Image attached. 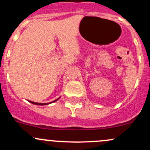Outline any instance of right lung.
<instances>
[{
  "instance_id": "1",
  "label": "right lung",
  "mask_w": 150,
  "mask_h": 150,
  "mask_svg": "<svg viewBox=\"0 0 150 150\" xmlns=\"http://www.w3.org/2000/svg\"><path fill=\"white\" fill-rule=\"evenodd\" d=\"M59 99V98H58V99H57L56 100L53 101V102H48V103H38V102H32V101H29V100H28V102H30V103L33 104H36V105H47V104H49L53 103V102H57Z\"/></svg>"
}]
</instances>
